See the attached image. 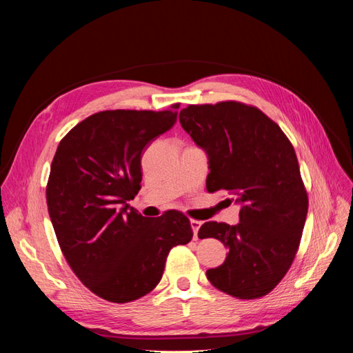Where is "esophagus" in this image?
Here are the masks:
<instances>
[{
    "label": "esophagus",
    "instance_id": "34e87169",
    "mask_svg": "<svg viewBox=\"0 0 353 353\" xmlns=\"http://www.w3.org/2000/svg\"><path fill=\"white\" fill-rule=\"evenodd\" d=\"M191 223V228H193V232H194V237H197V232H199V228L201 227V221H197V219H191L190 221Z\"/></svg>",
    "mask_w": 353,
    "mask_h": 353
}]
</instances>
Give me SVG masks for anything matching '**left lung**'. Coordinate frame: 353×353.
I'll list each match as a JSON object with an SVG mask.
<instances>
[{
  "label": "left lung",
  "mask_w": 353,
  "mask_h": 353,
  "mask_svg": "<svg viewBox=\"0 0 353 353\" xmlns=\"http://www.w3.org/2000/svg\"><path fill=\"white\" fill-rule=\"evenodd\" d=\"M179 122L208 153L209 193L223 191L241 206L237 225L209 221L199 230V239H218L230 250L225 262L206 271L208 280L245 301L268 294L290 270L307 215L290 140L263 112L240 101L190 104Z\"/></svg>",
  "instance_id": "obj_1"
}]
</instances>
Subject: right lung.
<instances>
[{
    "instance_id": "add662e5",
    "label": "right lung",
    "mask_w": 353,
    "mask_h": 353,
    "mask_svg": "<svg viewBox=\"0 0 353 353\" xmlns=\"http://www.w3.org/2000/svg\"><path fill=\"white\" fill-rule=\"evenodd\" d=\"M175 122V110L94 113L72 128L52 159L47 206L60 249L104 301L128 303L150 293L170 249L193 239L183 212L145 218L126 203L141 188L143 150Z\"/></svg>"
}]
</instances>
